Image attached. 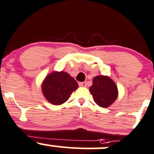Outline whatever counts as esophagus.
I'll use <instances>...</instances> for the list:
<instances>
[{
  "label": "esophagus",
  "mask_w": 154,
  "mask_h": 154,
  "mask_svg": "<svg viewBox=\"0 0 154 154\" xmlns=\"http://www.w3.org/2000/svg\"><path fill=\"white\" fill-rule=\"evenodd\" d=\"M79 86H82V87H86V82H81V83H79Z\"/></svg>",
  "instance_id": "34e87169"
}]
</instances>
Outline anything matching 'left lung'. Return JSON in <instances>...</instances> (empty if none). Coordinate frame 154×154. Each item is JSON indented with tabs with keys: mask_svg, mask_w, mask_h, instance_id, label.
<instances>
[{
	"mask_svg": "<svg viewBox=\"0 0 154 154\" xmlns=\"http://www.w3.org/2000/svg\"><path fill=\"white\" fill-rule=\"evenodd\" d=\"M95 102L101 107H108L118 95L114 82L107 76L94 77L92 86L89 88Z\"/></svg>",
	"mask_w": 154,
	"mask_h": 154,
	"instance_id": "1",
	"label": "left lung"
}]
</instances>
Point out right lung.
Segmentation results:
<instances>
[{
	"mask_svg": "<svg viewBox=\"0 0 154 154\" xmlns=\"http://www.w3.org/2000/svg\"><path fill=\"white\" fill-rule=\"evenodd\" d=\"M78 88L77 81L68 73L53 72L49 74L42 84L44 96L51 104L59 105L69 98L71 94Z\"/></svg>",
	"mask_w": 154,
	"mask_h": 154,
	"instance_id": "add662e5",
	"label": "right lung"
}]
</instances>
